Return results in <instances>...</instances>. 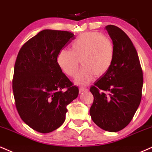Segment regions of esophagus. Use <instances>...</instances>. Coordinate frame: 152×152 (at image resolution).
<instances>
[{
	"label": "esophagus",
	"mask_w": 152,
	"mask_h": 152,
	"mask_svg": "<svg viewBox=\"0 0 152 152\" xmlns=\"http://www.w3.org/2000/svg\"><path fill=\"white\" fill-rule=\"evenodd\" d=\"M87 88L86 87H80L79 88V91H80V93H82V92H85V91H87Z\"/></svg>",
	"instance_id": "obj_1"
}]
</instances>
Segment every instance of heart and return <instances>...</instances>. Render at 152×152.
<instances>
[{
  "mask_svg": "<svg viewBox=\"0 0 152 152\" xmlns=\"http://www.w3.org/2000/svg\"><path fill=\"white\" fill-rule=\"evenodd\" d=\"M115 58V47L107 37L97 32L82 34L72 45L71 50L62 49L59 52L57 62L67 75L74 77L79 67L75 83L87 85L94 75L101 77L110 69Z\"/></svg>",
  "mask_w": 152,
  "mask_h": 152,
  "instance_id": "b5f03b06",
  "label": "heart"
}]
</instances>
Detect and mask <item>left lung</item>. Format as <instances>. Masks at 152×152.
Segmentation results:
<instances>
[{
	"label": "left lung",
	"instance_id": "8db88e82",
	"mask_svg": "<svg viewBox=\"0 0 152 152\" xmlns=\"http://www.w3.org/2000/svg\"><path fill=\"white\" fill-rule=\"evenodd\" d=\"M105 28L115 47V58L110 69L90 87L94 101L90 114L99 127L116 132L129 124L140 106L143 72L127 35L112 25Z\"/></svg>",
	"mask_w": 152,
	"mask_h": 152
}]
</instances>
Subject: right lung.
I'll use <instances>...</instances> for the list:
<instances>
[{
    "label": "right lung",
    "instance_id": "obj_1",
    "mask_svg": "<svg viewBox=\"0 0 152 152\" xmlns=\"http://www.w3.org/2000/svg\"><path fill=\"white\" fill-rule=\"evenodd\" d=\"M74 39L69 31L43 30L18 54L12 79L16 109L23 122L38 132L60 127L67 104L79 94L57 62L59 52Z\"/></svg>",
    "mask_w": 152,
    "mask_h": 152
}]
</instances>
